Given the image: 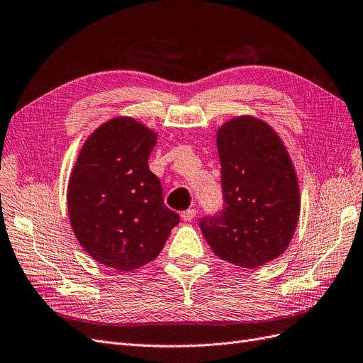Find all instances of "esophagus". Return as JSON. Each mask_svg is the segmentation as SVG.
<instances>
[{"instance_id":"obj_1","label":"esophagus","mask_w":363,"mask_h":363,"mask_svg":"<svg viewBox=\"0 0 363 363\" xmlns=\"http://www.w3.org/2000/svg\"><path fill=\"white\" fill-rule=\"evenodd\" d=\"M195 215H197V211L195 209H186L182 212V220L184 221H191L195 218Z\"/></svg>"}]
</instances>
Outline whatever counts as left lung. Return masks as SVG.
Listing matches in <instances>:
<instances>
[{"instance_id": "1", "label": "left lung", "mask_w": 363, "mask_h": 363, "mask_svg": "<svg viewBox=\"0 0 363 363\" xmlns=\"http://www.w3.org/2000/svg\"><path fill=\"white\" fill-rule=\"evenodd\" d=\"M221 212L200 229L218 258L259 267L289 247L299 218V186L290 155L272 126L252 116L233 117L217 131Z\"/></svg>"}]
</instances>
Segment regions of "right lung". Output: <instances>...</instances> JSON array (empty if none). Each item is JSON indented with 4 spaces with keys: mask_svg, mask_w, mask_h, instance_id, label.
<instances>
[{
    "mask_svg": "<svg viewBox=\"0 0 363 363\" xmlns=\"http://www.w3.org/2000/svg\"><path fill=\"white\" fill-rule=\"evenodd\" d=\"M157 133L131 117L101 125L84 143L68 182L70 224L97 262L131 272L157 258L177 212L163 203L148 159Z\"/></svg>",
    "mask_w": 363,
    "mask_h": 363,
    "instance_id": "1",
    "label": "right lung"
}]
</instances>
